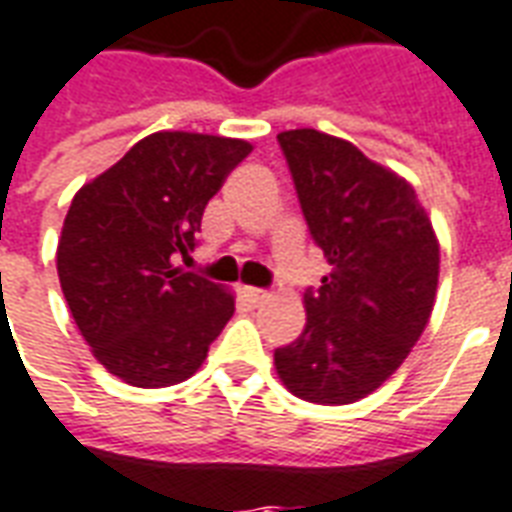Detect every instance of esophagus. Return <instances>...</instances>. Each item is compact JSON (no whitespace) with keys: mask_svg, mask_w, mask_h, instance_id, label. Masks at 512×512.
I'll list each match as a JSON object with an SVG mask.
<instances>
[{"mask_svg":"<svg viewBox=\"0 0 512 512\" xmlns=\"http://www.w3.org/2000/svg\"><path fill=\"white\" fill-rule=\"evenodd\" d=\"M242 297L251 302V305H261V302L267 300V292H264V289H256V286H245V289H242Z\"/></svg>","mask_w":512,"mask_h":512,"instance_id":"obj_1","label":"esophagus"}]
</instances>
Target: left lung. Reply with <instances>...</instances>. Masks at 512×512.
<instances>
[{
	"instance_id": "left-lung-1",
	"label": "left lung",
	"mask_w": 512,
	"mask_h": 512,
	"mask_svg": "<svg viewBox=\"0 0 512 512\" xmlns=\"http://www.w3.org/2000/svg\"><path fill=\"white\" fill-rule=\"evenodd\" d=\"M278 144L333 272L305 292V330L275 349V368L302 401L354 404L387 382L423 335L439 242L412 185L354 144L311 128L278 133Z\"/></svg>"
}]
</instances>
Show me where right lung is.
I'll use <instances>...</instances> for the list:
<instances>
[{"instance_id":"right-lung-1","label":"right lung","mask_w":512,"mask_h":512,"mask_svg":"<svg viewBox=\"0 0 512 512\" xmlns=\"http://www.w3.org/2000/svg\"><path fill=\"white\" fill-rule=\"evenodd\" d=\"M251 149L240 138L152 133L73 196L59 283L108 374L169 387L201 368L234 297L174 261L196 248L207 201Z\"/></svg>"}]
</instances>
